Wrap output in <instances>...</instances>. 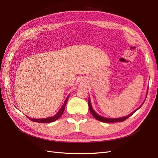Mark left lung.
I'll return each instance as SVG.
<instances>
[{
	"mask_svg": "<svg viewBox=\"0 0 158 158\" xmlns=\"http://www.w3.org/2000/svg\"><path fill=\"white\" fill-rule=\"evenodd\" d=\"M143 105V103L142 104V106ZM88 106H89V111H90V113H92V114L93 115V117L97 119V120L99 121H102V122H103V123H116V122H123L124 121H125L126 119H127L129 117H131L132 114L135 113L136 111H137V110L139 109L140 107H141V106L138 108V109H136L135 111L132 112L131 114H128V116H126V117H121V118H105V117H101L99 116V114H98L96 113H95L94 109H92V106H91V103H90V100L89 99H88Z\"/></svg>",
	"mask_w": 158,
	"mask_h": 158,
	"instance_id": "8db88e82",
	"label": "left lung"
}]
</instances>
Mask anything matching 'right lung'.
Masks as SVG:
<instances>
[{"label": "right lung", "mask_w": 158, "mask_h": 158, "mask_svg": "<svg viewBox=\"0 0 158 158\" xmlns=\"http://www.w3.org/2000/svg\"><path fill=\"white\" fill-rule=\"evenodd\" d=\"M69 99V97L66 98V99L65 100V102L63 104V106H62V107L59 109V112L57 113L55 115H54L53 117H49V118H40V119H34V118H30L29 117H27L28 118L30 119V120L33 121V122H36V123H51V122H54L57 119L59 118L63 114L64 111V109H65V106H66V102H67Z\"/></svg>", "instance_id": "obj_1"}]
</instances>
